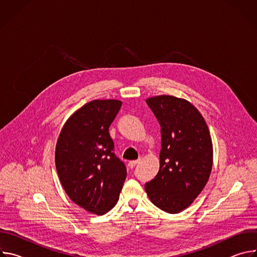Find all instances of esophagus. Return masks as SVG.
Masks as SVG:
<instances>
[{
    "instance_id": "esophagus-1",
    "label": "esophagus",
    "mask_w": 257,
    "mask_h": 257,
    "mask_svg": "<svg viewBox=\"0 0 257 257\" xmlns=\"http://www.w3.org/2000/svg\"><path fill=\"white\" fill-rule=\"evenodd\" d=\"M138 160H136V161H130L129 163H128V166H129V168H131V169H133L137 164H138Z\"/></svg>"
}]
</instances>
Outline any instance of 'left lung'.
Instances as JSON below:
<instances>
[{"instance_id": "8db88e82", "label": "left lung", "mask_w": 257, "mask_h": 257, "mask_svg": "<svg viewBox=\"0 0 257 257\" xmlns=\"http://www.w3.org/2000/svg\"><path fill=\"white\" fill-rule=\"evenodd\" d=\"M146 103L161 125L160 170L145 184L151 201L169 213L188 207L202 191L212 168V142L198 109L184 98L158 95Z\"/></svg>"}]
</instances>
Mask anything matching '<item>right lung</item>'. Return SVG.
<instances>
[{
  "instance_id": "add662e5",
  "label": "right lung",
  "mask_w": 257,
  "mask_h": 257,
  "mask_svg": "<svg viewBox=\"0 0 257 257\" xmlns=\"http://www.w3.org/2000/svg\"><path fill=\"white\" fill-rule=\"evenodd\" d=\"M121 105L117 99L87 102L66 121L56 145L64 190L73 202L99 215L116 205L127 175L108 133Z\"/></svg>"
}]
</instances>
